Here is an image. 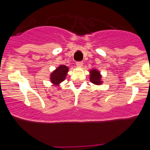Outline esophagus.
Segmentation results:
<instances>
[{
	"instance_id": "34e87169",
	"label": "esophagus",
	"mask_w": 150,
	"mask_h": 150,
	"mask_svg": "<svg viewBox=\"0 0 150 150\" xmlns=\"http://www.w3.org/2000/svg\"><path fill=\"white\" fill-rule=\"evenodd\" d=\"M76 65L77 66V67H82V66L83 65V62H77L76 63Z\"/></svg>"
}]
</instances>
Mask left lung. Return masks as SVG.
I'll return each instance as SVG.
<instances>
[{
  "instance_id": "obj_1",
  "label": "left lung",
  "mask_w": 150,
  "mask_h": 150,
  "mask_svg": "<svg viewBox=\"0 0 150 150\" xmlns=\"http://www.w3.org/2000/svg\"><path fill=\"white\" fill-rule=\"evenodd\" d=\"M89 79L91 83L97 86H100L103 84V81L101 79L102 76L100 71H98L97 69H91L89 71Z\"/></svg>"
}]
</instances>
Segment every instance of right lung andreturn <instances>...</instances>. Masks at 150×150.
<instances>
[{
    "mask_svg": "<svg viewBox=\"0 0 150 150\" xmlns=\"http://www.w3.org/2000/svg\"><path fill=\"white\" fill-rule=\"evenodd\" d=\"M68 71L69 68L67 66L63 64L59 65L50 74V82L55 86H59L60 83L65 79Z\"/></svg>",
    "mask_w": 150,
    "mask_h": 150,
    "instance_id": "add662e5",
    "label": "right lung"
}]
</instances>
